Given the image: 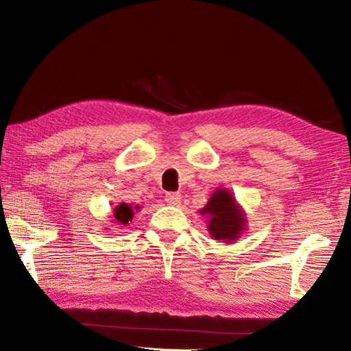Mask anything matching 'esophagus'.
Instances as JSON below:
<instances>
[{
  "mask_svg": "<svg viewBox=\"0 0 351 351\" xmlns=\"http://www.w3.org/2000/svg\"><path fill=\"white\" fill-rule=\"evenodd\" d=\"M181 194L179 193H167L166 194V203L169 204V206H178L179 203H181Z\"/></svg>",
  "mask_w": 351,
  "mask_h": 351,
  "instance_id": "34e87169",
  "label": "esophagus"
}]
</instances>
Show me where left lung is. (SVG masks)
<instances>
[{
  "label": "left lung",
  "instance_id": "8db88e82",
  "mask_svg": "<svg viewBox=\"0 0 351 351\" xmlns=\"http://www.w3.org/2000/svg\"><path fill=\"white\" fill-rule=\"evenodd\" d=\"M207 219V231L217 241L232 244L247 229V216L228 188H217L199 210Z\"/></svg>",
  "mask_w": 351,
  "mask_h": 351
}]
</instances>
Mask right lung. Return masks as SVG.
Instances as JSON below:
<instances>
[{"instance_id": "obj_1", "label": "right lung", "mask_w": 351, "mask_h": 351, "mask_svg": "<svg viewBox=\"0 0 351 351\" xmlns=\"http://www.w3.org/2000/svg\"><path fill=\"white\" fill-rule=\"evenodd\" d=\"M135 210H136V212L139 210L138 204L134 207L132 204L120 203L119 206H116L114 212H113V223H116V225H129V222H132Z\"/></svg>"}]
</instances>
